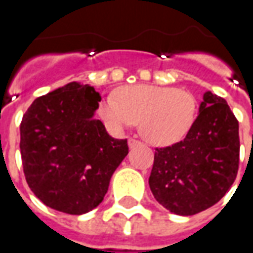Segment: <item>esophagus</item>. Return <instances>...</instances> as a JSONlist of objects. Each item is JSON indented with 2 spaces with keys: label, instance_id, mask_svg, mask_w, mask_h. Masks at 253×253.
Listing matches in <instances>:
<instances>
[{
  "label": "esophagus",
  "instance_id": "1",
  "mask_svg": "<svg viewBox=\"0 0 253 253\" xmlns=\"http://www.w3.org/2000/svg\"><path fill=\"white\" fill-rule=\"evenodd\" d=\"M138 145H141V142L137 141V139H134V138H130V139H128V146H130V148H135Z\"/></svg>",
  "mask_w": 253,
  "mask_h": 253
}]
</instances>
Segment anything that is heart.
<instances>
[{
    "label": "heart",
    "mask_w": 253,
    "mask_h": 253,
    "mask_svg": "<svg viewBox=\"0 0 253 253\" xmlns=\"http://www.w3.org/2000/svg\"><path fill=\"white\" fill-rule=\"evenodd\" d=\"M198 114L195 97L183 89L156 85H130L116 97L108 96L99 105V115L114 131L139 123L149 143L169 145L187 135Z\"/></svg>",
    "instance_id": "b5f03b06"
}]
</instances>
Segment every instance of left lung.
I'll use <instances>...</instances> for the list:
<instances>
[{
	"label": "left lung",
	"mask_w": 253,
	"mask_h": 253,
	"mask_svg": "<svg viewBox=\"0 0 253 253\" xmlns=\"http://www.w3.org/2000/svg\"><path fill=\"white\" fill-rule=\"evenodd\" d=\"M239 161V121L225 99L206 92L186 138L156 148L149 186L167 210L194 215L228 192Z\"/></svg>",
	"instance_id": "1"
}]
</instances>
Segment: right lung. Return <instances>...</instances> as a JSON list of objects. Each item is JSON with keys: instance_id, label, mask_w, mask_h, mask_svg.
Returning <instances> with one entry per match:
<instances>
[{"instance_id": "1", "label": "right lung", "mask_w": 253, "mask_h": 253, "mask_svg": "<svg viewBox=\"0 0 253 253\" xmlns=\"http://www.w3.org/2000/svg\"><path fill=\"white\" fill-rule=\"evenodd\" d=\"M101 100L93 86L70 83L41 96L20 125L25 180L46 206L80 215L97 207L112 173L128 153L94 119Z\"/></svg>"}]
</instances>
